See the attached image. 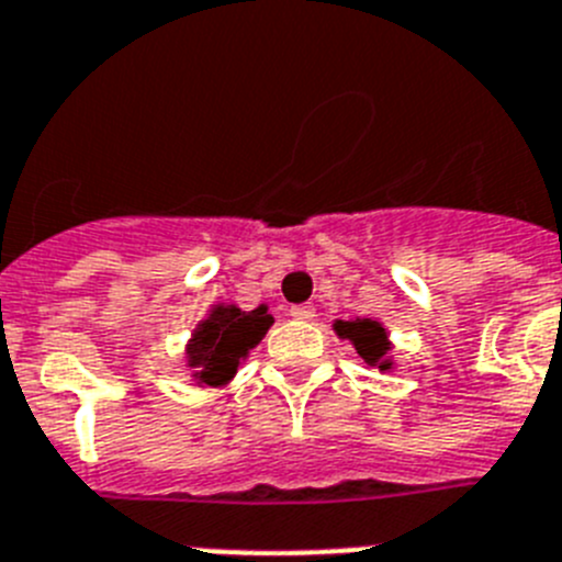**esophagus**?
Masks as SVG:
<instances>
[{
	"label": "esophagus",
	"instance_id": "34e87169",
	"mask_svg": "<svg viewBox=\"0 0 562 562\" xmlns=\"http://www.w3.org/2000/svg\"><path fill=\"white\" fill-rule=\"evenodd\" d=\"M290 315L295 317V321H312V317H315V306H312V303H297V306L290 308Z\"/></svg>",
	"mask_w": 562,
	"mask_h": 562
}]
</instances>
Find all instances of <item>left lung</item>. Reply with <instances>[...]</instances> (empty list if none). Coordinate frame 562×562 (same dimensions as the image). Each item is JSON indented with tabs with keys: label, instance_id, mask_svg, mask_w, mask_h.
<instances>
[{
	"label": "left lung",
	"instance_id": "left-lung-1",
	"mask_svg": "<svg viewBox=\"0 0 562 562\" xmlns=\"http://www.w3.org/2000/svg\"><path fill=\"white\" fill-rule=\"evenodd\" d=\"M334 331L339 337H348L357 348L359 357L364 359L368 364H379L382 370L390 368V362H384V353H387L390 342H387V331L375 321H357V323H334Z\"/></svg>",
	"mask_w": 562,
	"mask_h": 562
}]
</instances>
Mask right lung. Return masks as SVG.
Here are the masks:
<instances>
[{"mask_svg": "<svg viewBox=\"0 0 562 562\" xmlns=\"http://www.w3.org/2000/svg\"><path fill=\"white\" fill-rule=\"evenodd\" d=\"M272 326V315L267 306L241 312L236 306H214L209 321L198 326L189 342V364L198 370V382L217 387L236 373L241 359L254 351L267 328Z\"/></svg>", "mask_w": 562, "mask_h": 562, "instance_id": "obj_1", "label": "right lung"}]
</instances>
